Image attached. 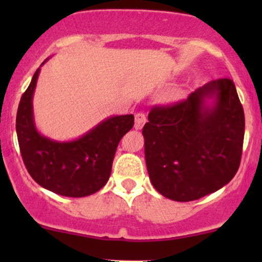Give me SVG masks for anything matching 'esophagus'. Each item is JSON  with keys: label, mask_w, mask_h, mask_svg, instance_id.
<instances>
[{"label": "esophagus", "mask_w": 262, "mask_h": 262, "mask_svg": "<svg viewBox=\"0 0 262 262\" xmlns=\"http://www.w3.org/2000/svg\"><path fill=\"white\" fill-rule=\"evenodd\" d=\"M146 122V116L144 112H138L135 113V123H134V127L135 129H141L143 125L145 124Z\"/></svg>", "instance_id": "34e87169"}]
</instances>
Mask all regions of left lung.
<instances>
[{
	"label": "left lung",
	"mask_w": 262,
	"mask_h": 262,
	"mask_svg": "<svg viewBox=\"0 0 262 262\" xmlns=\"http://www.w3.org/2000/svg\"><path fill=\"white\" fill-rule=\"evenodd\" d=\"M144 125L150 181L169 200L189 202L235 176L245 118L230 79L213 80L186 100L150 111Z\"/></svg>",
	"instance_id": "1"
}]
</instances>
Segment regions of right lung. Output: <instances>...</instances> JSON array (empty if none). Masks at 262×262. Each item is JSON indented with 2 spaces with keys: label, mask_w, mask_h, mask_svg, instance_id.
Returning <instances> with one entry per match:
<instances>
[{
  "label": "right lung",
  "mask_w": 262,
  "mask_h": 262,
  "mask_svg": "<svg viewBox=\"0 0 262 262\" xmlns=\"http://www.w3.org/2000/svg\"><path fill=\"white\" fill-rule=\"evenodd\" d=\"M39 71L40 68L33 75L17 111L16 130L23 162L41 187L65 197L90 196L110 179L117 146L133 128L134 116L108 117L75 140L56 141L44 137L35 127L33 114Z\"/></svg>",
  "instance_id": "right-lung-1"
}]
</instances>
